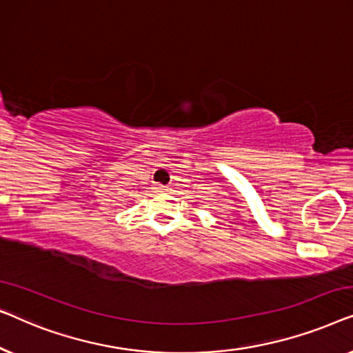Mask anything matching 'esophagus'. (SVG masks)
Returning <instances> with one entry per match:
<instances>
[{"mask_svg": "<svg viewBox=\"0 0 353 353\" xmlns=\"http://www.w3.org/2000/svg\"><path fill=\"white\" fill-rule=\"evenodd\" d=\"M154 190H156L157 192H163L167 190V186H163V185H156V188H154Z\"/></svg>", "mask_w": 353, "mask_h": 353, "instance_id": "1", "label": "esophagus"}]
</instances>
